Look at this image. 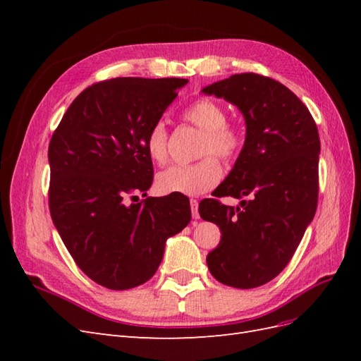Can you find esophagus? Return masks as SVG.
Returning <instances> with one entry per match:
<instances>
[{
	"label": "esophagus",
	"mask_w": 361,
	"mask_h": 361,
	"mask_svg": "<svg viewBox=\"0 0 361 361\" xmlns=\"http://www.w3.org/2000/svg\"><path fill=\"white\" fill-rule=\"evenodd\" d=\"M190 204H191L192 218H194V220H199V218H200V214H199V202L195 200V199H191V200H190Z\"/></svg>",
	"instance_id": "obj_1"
}]
</instances>
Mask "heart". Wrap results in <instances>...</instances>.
Here are the masks:
<instances>
[{
	"label": "heart",
	"mask_w": 361,
	"mask_h": 361,
	"mask_svg": "<svg viewBox=\"0 0 361 361\" xmlns=\"http://www.w3.org/2000/svg\"><path fill=\"white\" fill-rule=\"evenodd\" d=\"M182 116L203 133L199 157L204 158L190 166H171L161 171L157 176V188L162 194L199 195L212 190L221 180V164L212 155L224 162L235 161L244 149L245 133L241 126L227 122V111L223 105L207 97L188 105ZM146 149L154 162H167L169 133L161 120L149 129Z\"/></svg>",
	"instance_id": "obj_1"
}]
</instances>
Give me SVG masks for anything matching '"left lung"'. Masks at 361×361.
I'll use <instances>...</instances> for the list:
<instances>
[{"label":"left lung","mask_w":361,"mask_h":361,"mask_svg":"<svg viewBox=\"0 0 361 361\" xmlns=\"http://www.w3.org/2000/svg\"><path fill=\"white\" fill-rule=\"evenodd\" d=\"M223 97L245 118V145L215 197L248 200L241 207L216 199L199 212L221 231L206 257L223 285L251 289L285 269L313 220L319 191L318 128L286 85L257 73H236L202 90Z\"/></svg>","instance_id":"left-lung-1"}]
</instances>
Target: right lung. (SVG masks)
Segmentation results:
<instances>
[{"label":"right lung","mask_w":361,"mask_h":361,"mask_svg":"<svg viewBox=\"0 0 361 361\" xmlns=\"http://www.w3.org/2000/svg\"><path fill=\"white\" fill-rule=\"evenodd\" d=\"M182 78H114L87 87L54 130L49 212L76 265L97 285L126 290L155 274L166 241L191 220L183 195H147L154 166L146 138Z\"/></svg>","instance_id":"add662e5"}]
</instances>
